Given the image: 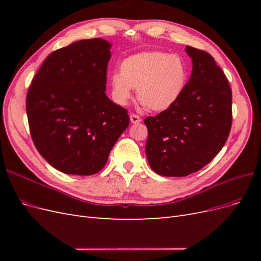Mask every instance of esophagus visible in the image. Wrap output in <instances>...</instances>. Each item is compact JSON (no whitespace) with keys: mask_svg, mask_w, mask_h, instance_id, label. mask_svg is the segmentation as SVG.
<instances>
[{"mask_svg":"<svg viewBox=\"0 0 261 261\" xmlns=\"http://www.w3.org/2000/svg\"><path fill=\"white\" fill-rule=\"evenodd\" d=\"M129 118H130V122L133 124H138V123L141 122V118L138 115H136V114H130Z\"/></svg>","mask_w":261,"mask_h":261,"instance_id":"1","label":"esophagus"}]
</instances>
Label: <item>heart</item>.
Masks as SVG:
<instances>
[{
    "instance_id": "b5f03b06",
    "label": "heart",
    "mask_w": 261,
    "mask_h": 261,
    "mask_svg": "<svg viewBox=\"0 0 261 261\" xmlns=\"http://www.w3.org/2000/svg\"><path fill=\"white\" fill-rule=\"evenodd\" d=\"M188 78L185 61L179 55L161 51L133 54L120 64V74L110 77L114 101L125 106L137 89V99L150 111L171 108L183 93Z\"/></svg>"
}]
</instances>
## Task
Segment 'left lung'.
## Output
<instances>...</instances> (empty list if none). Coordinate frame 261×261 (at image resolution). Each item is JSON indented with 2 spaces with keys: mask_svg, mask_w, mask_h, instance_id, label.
Instances as JSON below:
<instances>
[{
  "mask_svg": "<svg viewBox=\"0 0 261 261\" xmlns=\"http://www.w3.org/2000/svg\"><path fill=\"white\" fill-rule=\"evenodd\" d=\"M193 72L179 99L145 118L146 155L156 174L186 176L199 171L226 143L232 126V90L211 55L186 45Z\"/></svg>",
  "mask_w": 261,
  "mask_h": 261,
  "instance_id": "left-lung-1",
  "label": "left lung"
}]
</instances>
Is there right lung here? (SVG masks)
<instances>
[{
  "label": "right lung",
  "instance_id": "obj_1",
  "mask_svg": "<svg viewBox=\"0 0 261 261\" xmlns=\"http://www.w3.org/2000/svg\"><path fill=\"white\" fill-rule=\"evenodd\" d=\"M110 48L96 38L52 52L28 89L31 138L49 164L66 174L98 173L129 124L127 110L106 94Z\"/></svg>",
  "mask_w": 261,
  "mask_h": 261
}]
</instances>
